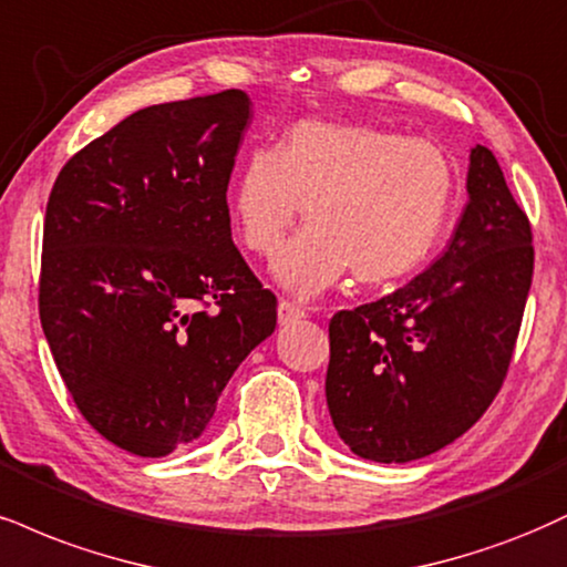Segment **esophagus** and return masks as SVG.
I'll return each instance as SVG.
<instances>
[{
  "mask_svg": "<svg viewBox=\"0 0 567 567\" xmlns=\"http://www.w3.org/2000/svg\"><path fill=\"white\" fill-rule=\"evenodd\" d=\"M277 313H279V324H290V322H296V319L306 317V309H303V306H298L296 301H288V298H282V301H279Z\"/></svg>",
  "mask_w": 567,
  "mask_h": 567,
  "instance_id": "obj_1",
  "label": "esophagus"
}]
</instances>
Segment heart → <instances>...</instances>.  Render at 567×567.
Returning a JSON list of instances; mask_svg holds the SVG:
<instances>
[{
    "mask_svg": "<svg viewBox=\"0 0 567 567\" xmlns=\"http://www.w3.org/2000/svg\"><path fill=\"white\" fill-rule=\"evenodd\" d=\"M456 200V166L433 142L357 121H301L277 153L256 150L231 189L243 245L271 258L298 216L277 275L311 296L353 275L393 285L431 258Z\"/></svg>",
    "mask_w": 567,
    "mask_h": 567,
    "instance_id": "obj_1",
    "label": "heart"
}]
</instances>
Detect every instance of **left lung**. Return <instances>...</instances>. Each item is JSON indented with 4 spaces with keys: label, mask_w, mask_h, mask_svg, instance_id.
Instances as JSON below:
<instances>
[{
    "label": "left lung",
    "mask_w": 567,
    "mask_h": 567,
    "mask_svg": "<svg viewBox=\"0 0 567 567\" xmlns=\"http://www.w3.org/2000/svg\"><path fill=\"white\" fill-rule=\"evenodd\" d=\"M446 254L404 288L330 319L327 406L353 454L385 465L460 439L502 391L520 332L534 231L488 147Z\"/></svg>",
    "instance_id": "left-lung-1"
}]
</instances>
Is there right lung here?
Returning <instances> with one entry per match:
<instances>
[{
	"label": "right lung",
	"mask_w": 567,
	"mask_h": 567,
	"mask_svg": "<svg viewBox=\"0 0 567 567\" xmlns=\"http://www.w3.org/2000/svg\"><path fill=\"white\" fill-rule=\"evenodd\" d=\"M240 89L136 111L54 179L39 317L81 417L136 456L206 431L240 361L275 332L277 296L231 243Z\"/></svg>",
	"instance_id": "add662e5"
}]
</instances>
